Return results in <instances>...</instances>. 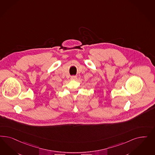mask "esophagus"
I'll return each mask as SVG.
<instances>
[{
	"label": "esophagus",
	"instance_id": "obj_1",
	"mask_svg": "<svg viewBox=\"0 0 155 155\" xmlns=\"http://www.w3.org/2000/svg\"><path fill=\"white\" fill-rule=\"evenodd\" d=\"M77 78V77L75 75H73L71 77V80H75Z\"/></svg>",
	"mask_w": 155,
	"mask_h": 155
}]
</instances>
